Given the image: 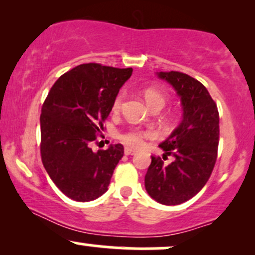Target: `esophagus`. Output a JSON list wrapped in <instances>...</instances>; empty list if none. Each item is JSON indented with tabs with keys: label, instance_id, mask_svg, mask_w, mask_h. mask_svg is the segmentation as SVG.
<instances>
[{
	"label": "esophagus",
	"instance_id": "obj_1",
	"mask_svg": "<svg viewBox=\"0 0 255 255\" xmlns=\"http://www.w3.org/2000/svg\"><path fill=\"white\" fill-rule=\"evenodd\" d=\"M136 151L133 150V148L130 147H126L125 148V154H127V156H133V154H135Z\"/></svg>",
	"mask_w": 255,
	"mask_h": 255
}]
</instances>
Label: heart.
<instances>
[{
	"instance_id": "1",
	"label": "heart",
	"mask_w": 255,
	"mask_h": 255,
	"mask_svg": "<svg viewBox=\"0 0 255 255\" xmlns=\"http://www.w3.org/2000/svg\"><path fill=\"white\" fill-rule=\"evenodd\" d=\"M144 97L147 102L148 107H153V105H162L164 107L166 97L164 93H162L160 91L156 89H146L144 91ZM122 101H124V95H119L118 97L115 98L113 103V110L118 111L120 108H121ZM153 136V133L151 130H144L140 129V128H131V129L127 130L125 134H122V140L127 145L131 146V147H141L144 145L146 139H151Z\"/></svg>"
}]
</instances>
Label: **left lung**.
<instances>
[{
    "instance_id": "left-lung-1",
    "label": "left lung",
    "mask_w": 255,
    "mask_h": 255,
    "mask_svg": "<svg viewBox=\"0 0 255 255\" xmlns=\"http://www.w3.org/2000/svg\"><path fill=\"white\" fill-rule=\"evenodd\" d=\"M157 77L176 91L182 120L159 147L174 162L165 165L152 156L145 175L146 192L157 203L180 205L194 197L209 181L217 159L219 115L217 105L200 81L180 72H158Z\"/></svg>"
}]
</instances>
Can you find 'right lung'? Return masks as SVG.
<instances>
[{
	"label": "right lung",
	"instance_id": "add662e5",
	"mask_svg": "<svg viewBox=\"0 0 255 255\" xmlns=\"http://www.w3.org/2000/svg\"><path fill=\"white\" fill-rule=\"evenodd\" d=\"M131 68L84 63L64 73L51 87L40 114V154L57 188L75 201H91L108 191L124 146L93 152L120 89Z\"/></svg>",
	"mask_w": 255,
	"mask_h": 255
}]
</instances>
